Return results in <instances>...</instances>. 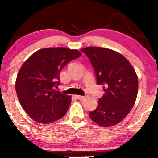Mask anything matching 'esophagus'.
<instances>
[{"label": "esophagus", "mask_w": 158, "mask_h": 158, "mask_svg": "<svg viewBox=\"0 0 158 158\" xmlns=\"http://www.w3.org/2000/svg\"><path fill=\"white\" fill-rule=\"evenodd\" d=\"M76 97H77L78 99H83L85 98V97H83V96H80V95H76Z\"/></svg>", "instance_id": "34e87169"}]
</instances>
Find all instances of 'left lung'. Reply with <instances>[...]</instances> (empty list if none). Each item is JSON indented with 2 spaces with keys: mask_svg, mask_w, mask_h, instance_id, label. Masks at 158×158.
I'll return each mask as SVG.
<instances>
[{
  "mask_svg": "<svg viewBox=\"0 0 158 158\" xmlns=\"http://www.w3.org/2000/svg\"><path fill=\"white\" fill-rule=\"evenodd\" d=\"M81 52L90 59L97 78L105 94L98 99L90 118L101 126L118 124L129 114L135 105L138 90L135 70L126 58L108 48L88 47Z\"/></svg>",
  "mask_w": 158,
  "mask_h": 158,
  "instance_id": "obj_1",
  "label": "left lung"
}]
</instances>
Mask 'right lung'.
<instances>
[{"label":"right lung","mask_w":158,"mask_h":158,"mask_svg":"<svg viewBox=\"0 0 158 158\" xmlns=\"http://www.w3.org/2000/svg\"><path fill=\"white\" fill-rule=\"evenodd\" d=\"M81 55L77 50L50 48L38 50L23 63L15 81L20 104L37 123L48 124L62 118L71 99L59 90L61 70Z\"/></svg>","instance_id":"1"}]
</instances>
